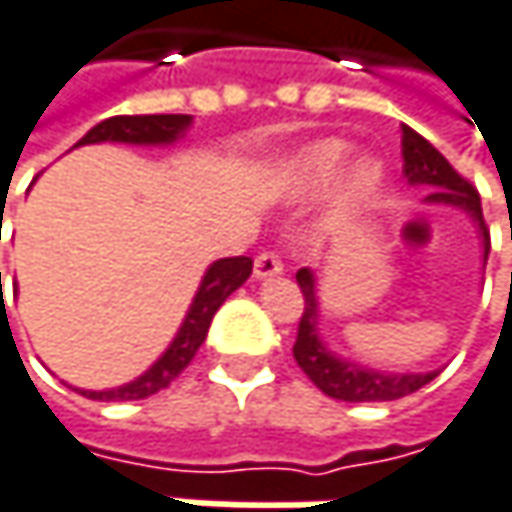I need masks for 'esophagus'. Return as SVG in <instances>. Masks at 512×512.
Instances as JSON below:
<instances>
[{
	"mask_svg": "<svg viewBox=\"0 0 512 512\" xmlns=\"http://www.w3.org/2000/svg\"><path fill=\"white\" fill-rule=\"evenodd\" d=\"M283 274V259L280 253H259L256 262H253V277L256 280H271V277H280Z\"/></svg>",
	"mask_w": 512,
	"mask_h": 512,
	"instance_id": "esophagus-1",
	"label": "esophagus"
}]
</instances>
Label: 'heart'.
Masks as SVG:
<instances>
[{
	"instance_id": "1",
	"label": "heart",
	"mask_w": 512,
	"mask_h": 512,
	"mask_svg": "<svg viewBox=\"0 0 512 512\" xmlns=\"http://www.w3.org/2000/svg\"><path fill=\"white\" fill-rule=\"evenodd\" d=\"M353 147L345 138H321L306 147H300L294 156H288L274 176L277 194L288 203H306L321 197L339 175V206L345 212H359L365 209L383 188L386 170L383 161L374 156H359L353 164L344 167L351 159ZM346 173L342 174L341 170Z\"/></svg>"
}]
</instances>
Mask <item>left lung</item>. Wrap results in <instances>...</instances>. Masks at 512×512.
<instances>
[{"label":"left lung","mask_w":512,"mask_h":512,"mask_svg":"<svg viewBox=\"0 0 512 512\" xmlns=\"http://www.w3.org/2000/svg\"><path fill=\"white\" fill-rule=\"evenodd\" d=\"M401 153H404V176L413 188H427L430 194L424 203L430 206H451L460 209L478 226L480 247H483V268L489 259V232L483 224L478 191L448 164V159L418 135L416 129L401 126ZM297 286L303 291V318L297 324L294 359L303 374L330 398L348 404H374V401H398L427 386L439 368L433 371H380L371 365H359L336 353L321 336V300H318V277L312 268L297 271Z\"/></svg>","instance_id":"8db88e82"}]
</instances>
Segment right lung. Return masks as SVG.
Instances as JSON below:
<instances>
[{"instance_id": "1", "label": "right lung", "mask_w": 512, "mask_h": 512, "mask_svg": "<svg viewBox=\"0 0 512 512\" xmlns=\"http://www.w3.org/2000/svg\"><path fill=\"white\" fill-rule=\"evenodd\" d=\"M194 123L191 114H123V117H108L102 123H96L94 129L76 144H135V147H170L179 138H185L188 126ZM253 271V259L250 256H232V259H218L206 268L197 294L173 336V342L164 348L159 359L138 374L135 380L114 386V389H76L91 401H141L150 398L161 389H167L182 371L185 365L194 359V353L200 351V345L206 342L209 324L215 318V312L221 309L226 297L247 283Z\"/></svg>"}]
</instances>
